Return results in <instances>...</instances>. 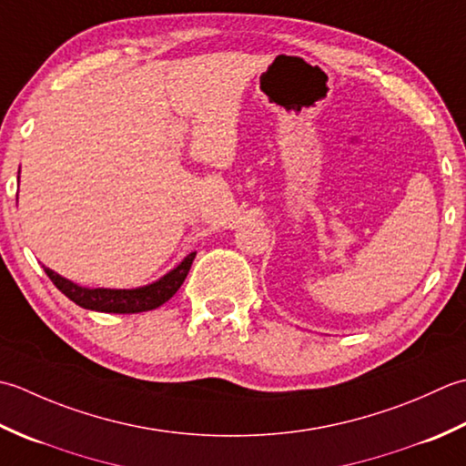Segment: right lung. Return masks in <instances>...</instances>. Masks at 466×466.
I'll use <instances>...</instances> for the list:
<instances>
[{
  "mask_svg": "<svg viewBox=\"0 0 466 466\" xmlns=\"http://www.w3.org/2000/svg\"><path fill=\"white\" fill-rule=\"evenodd\" d=\"M195 251L188 253L175 269L165 273L163 278L148 283V286L132 288V289H110V288H82L78 283L62 278L60 273L46 269L47 278L58 288L66 298L72 299L76 306L92 311L104 313H140L148 309H157L165 301L175 296L178 288L183 286L188 269H191Z\"/></svg>",
  "mask_w": 466,
  "mask_h": 466,
  "instance_id": "add662e5",
  "label": "right lung"
}]
</instances>
